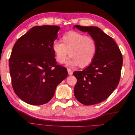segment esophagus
I'll list each match as a JSON object with an SVG mask.
<instances>
[{"instance_id":"34e87169","label":"esophagus","mask_w":135,"mask_h":135,"mask_svg":"<svg viewBox=\"0 0 135 135\" xmlns=\"http://www.w3.org/2000/svg\"><path fill=\"white\" fill-rule=\"evenodd\" d=\"M68 74L69 75H71L73 74V71L71 70L70 69H68Z\"/></svg>"}]
</instances>
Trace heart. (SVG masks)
<instances>
[{"instance_id":"obj_1","label":"heart","mask_w":135,"mask_h":135,"mask_svg":"<svg viewBox=\"0 0 135 135\" xmlns=\"http://www.w3.org/2000/svg\"><path fill=\"white\" fill-rule=\"evenodd\" d=\"M61 43L55 41L52 49L55 57L59 64H64L69 55L71 58L68 64L70 66H78L84 68L91 65L97 52L95 40L80 32L70 31L64 34Z\"/></svg>"}]
</instances>
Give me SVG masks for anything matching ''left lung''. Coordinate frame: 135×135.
<instances>
[{
  "mask_svg": "<svg viewBox=\"0 0 135 135\" xmlns=\"http://www.w3.org/2000/svg\"><path fill=\"white\" fill-rule=\"evenodd\" d=\"M87 32L95 40L97 52L92 63L83 71L73 73L77 79L74 95L81 104L92 105L105 100L119 82L122 55L112 37L96 26L75 25L74 28Z\"/></svg>",
  "mask_w": 135,
  "mask_h": 135,
  "instance_id": "obj_1",
  "label": "left lung"
}]
</instances>
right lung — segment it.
Segmentation results:
<instances>
[{
    "label": "right lung",
    "mask_w": 135,
    "mask_h": 135,
    "mask_svg": "<svg viewBox=\"0 0 135 135\" xmlns=\"http://www.w3.org/2000/svg\"><path fill=\"white\" fill-rule=\"evenodd\" d=\"M60 27L36 26L15 44L9 60L12 85L17 96L34 105L47 103L56 87L68 76L66 68L57 65L53 43Z\"/></svg>",
    "instance_id": "1"
}]
</instances>
